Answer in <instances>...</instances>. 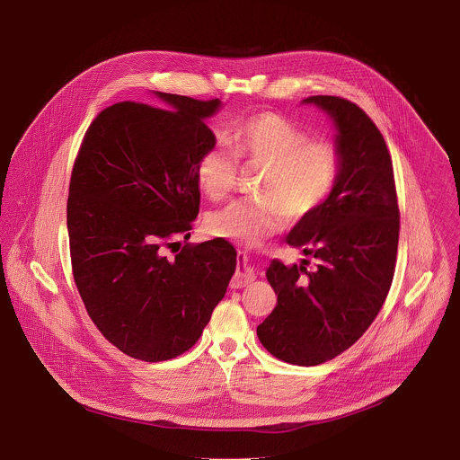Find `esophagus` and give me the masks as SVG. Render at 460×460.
I'll use <instances>...</instances> for the list:
<instances>
[{
    "mask_svg": "<svg viewBox=\"0 0 460 460\" xmlns=\"http://www.w3.org/2000/svg\"><path fill=\"white\" fill-rule=\"evenodd\" d=\"M254 270L251 266V261L247 258V254L238 252V266H236V273L231 280V288H243L247 284H251L254 280Z\"/></svg>",
    "mask_w": 460,
    "mask_h": 460,
    "instance_id": "esophagus-1",
    "label": "esophagus"
}]
</instances>
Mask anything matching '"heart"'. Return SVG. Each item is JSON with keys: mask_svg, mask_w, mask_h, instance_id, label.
Here are the masks:
<instances>
[{"mask_svg": "<svg viewBox=\"0 0 460 460\" xmlns=\"http://www.w3.org/2000/svg\"><path fill=\"white\" fill-rule=\"evenodd\" d=\"M231 144L208 149L196 167L200 189L211 200H222L236 183L238 162L261 167L256 200H236L208 215L206 229L245 247L260 243L282 229L288 215L305 218L333 190L341 158L333 144L311 140L304 128L275 112L240 119Z\"/></svg>", "mask_w": 460, "mask_h": 460, "instance_id": "b5f03b06", "label": "heart"}]
</instances>
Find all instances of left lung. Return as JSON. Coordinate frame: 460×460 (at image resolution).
I'll return each mask as SVG.
<instances>
[{"label":"left lung","mask_w":460,"mask_h":460,"mask_svg":"<svg viewBox=\"0 0 460 460\" xmlns=\"http://www.w3.org/2000/svg\"><path fill=\"white\" fill-rule=\"evenodd\" d=\"M335 127L341 167L333 190L286 236L316 258V270L273 260L266 277L277 307L256 327L273 357L316 366L351 348L378 314L395 273L399 204L393 165L376 125L337 96L302 100Z\"/></svg>","instance_id":"left-lung-1"}]
</instances>
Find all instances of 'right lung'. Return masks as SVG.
<instances>
[{"label": "right lung", "mask_w": 460, "mask_h": 460, "mask_svg": "<svg viewBox=\"0 0 460 460\" xmlns=\"http://www.w3.org/2000/svg\"><path fill=\"white\" fill-rule=\"evenodd\" d=\"M153 94L156 105L121 102L91 123L71 176L67 231L75 282L102 335L128 357L162 362L200 339L236 251L215 238L164 254L169 240H189L199 217L196 167L217 144L208 119L222 102Z\"/></svg>", "instance_id": "right-lung-1"}]
</instances>
